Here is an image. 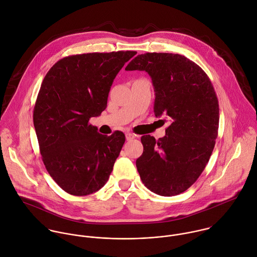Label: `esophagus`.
<instances>
[{"mask_svg": "<svg viewBox=\"0 0 257 257\" xmlns=\"http://www.w3.org/2000/svg\"><path fill=\"white\" fill-rule=\"evenodd\" d=\"M134 138H135V135H134V134L129 133V132L126 133V139H127V140H132V139H134Z\"/></svg>", "mask_w": 257, "mask_h": 257, "instance_id": "34e87169", "label": "esophagus"}]
</instances>
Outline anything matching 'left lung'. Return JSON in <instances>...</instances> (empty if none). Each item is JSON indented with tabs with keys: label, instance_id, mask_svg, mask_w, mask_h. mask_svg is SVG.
<instances>
[{
	"label": "left lung",
	"instance_id": "8db88e82",
	"mask_svg": "<svg viewBox=\"0 0 257 257\" xmlns=\"http://www.w3.org/2000/svg\"><path fill=\"white\" fill-rule=\"evenodd\" d=\"M125 70L149 74L155 116L170 121L163 138L141 137L144 150L136 160L140 178L158 195H178L198 179L215 145L219 105L212 83L197 64L179 54H141Z\"/></svg>",
	"mask_w": 257,
	"mask_h": 257
}]
</instances>
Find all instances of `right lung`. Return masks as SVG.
<instances>
[{
  "mask_svg": "<svg viewBox=\"0 0 257 257\" xmlns=\"http://www.w3.org/2000/svg\"><path fill=\"white\" fill-rule=\"evenodd\" d=\"M137 52L87 53L59 60L46 74L33 113L44 165L54 181L76 196L101 189L125 142L89 124L107 107L113 81Z\"/></svg>",
  "mask_w": 257,
  "mask_h": 257,
  "instance_id": "add662e5",
  "label": "right lung"
}]
</instances>
